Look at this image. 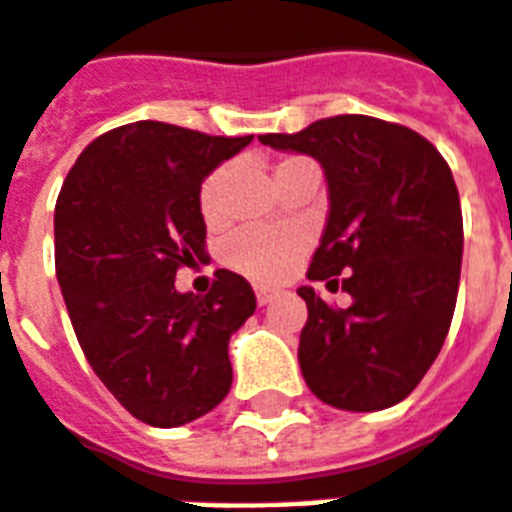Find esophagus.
I'll use <instances>...</instances> for the list:
<instances>
[{
    "label": "esophagus",
    "mask_w": 512,
    "mask_h": 512,
    "mask_svg": "<svg viewBox=\"0 0 512 512\" xmlns=\"http://www.w3.org/2000/svg\"><path fill=\"white\" fill-rule=\"evenodd\" d=\"M275 297H278V291H275V288L256 286V302H259V305H270Z\"/></svg>",
    "instance_id": "obj_1"
}]
</instances>
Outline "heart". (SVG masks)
Masks as SVG:
<instances>
[{"label": "heart", "instance_id": "heart-1", "mask_svg": "<svg viewBox=\"0 0 512 512\" xmlns=\"http://www.w3.org/2000/svg\"><path fill=\"white\" fill-rule=\"evenodd\" d=\"M307 159L288 156L275 167V178L286 169L297 167ZM224 169H215L207 175L199 188V210L207 224H215L221 218V191H224ZM305 251V240L297 232L288 229H242L226 242V264L240 275L259 283H278L291 272L299 256Z\"/></svg>", "mask_w": 512, "mask_h": 512}]
</instances>
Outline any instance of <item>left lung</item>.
<instances>
[{"mask_svg":"<svg viewBox=\"0 0 512 512\" xmlns=\"http://www.w3.org/2000/svg\"><path fill=\"white\" fill-rule=\"evenodd\" d=\"M259 140L324 167L329 215L307 278L332 288L345 275L353 299L334 310L313 286L297 291L307 302L305 383L340 410L397 405L437 359L459 294L464 226L451 167L418 132L370 115Z\"/></svg>","mask_w":512,"mask_h":512,"instance_id":"left-lung-1","label":"left lung"}]
</instances>
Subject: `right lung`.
<instances>
[{"instance_id": "obj_1", "label": "right lung", "mask_w": 512, "mask_h": 512, "mask_svg": "<svg viewBox=\"0 0 512 512\" xmlns=\"http://www.w3.org/2000/svg\"><path fill=\"white\" fill-rule=\"evenodd\" d=\"M251 140L137 121L96 137L61 186L53 234L69 321L142 424L197 421L232 388L229 337L256 310L251 283L218 270L197 297L175 275L205 259L202 180Z\"/></svg>"}]
</instances>
